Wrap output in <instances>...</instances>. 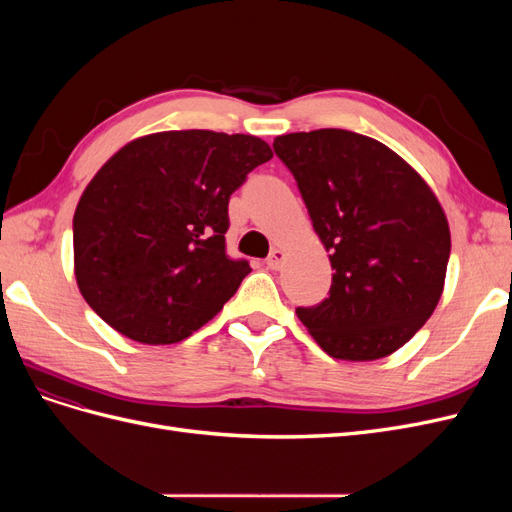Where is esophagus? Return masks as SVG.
Returning a JSON list of instances; mask_svg holds the SVG:
<instances>
[{
	"label": "esophagus",
	"mask_w": 512,
	"mask_h": 512,
	"mask_svg": "<svg viewBox=\"0 0 512 512\" xmlns=\"http://www.w3.org/2000/svg\"><path fill=\"white\" fill-rule=\"evenodd\" d=\"M284 260H286V254H284V250H273V252L269 254V258H267V267H269V269H273V271L282 269Z\"/></svg>",
	"instance_id": "1"
}]
</instances>
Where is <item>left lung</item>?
<instances>
[{
  "label": "left lung",
  "instance_id": "obj_1",
  "mask_svg": "<svg viewBox=\"0 0 512 512\" xmlns=\"http://www.w3.org/2000/svg\"><path fill=\"white\" fill-rule=\"evenodd\" d=\"M329 252L333 282L297 307L316 344L339 361H376L414 337L436 309L451 230L427 181L376 138L324 128L277 136Z\"/></svg>",
  "mask_w": 512,
  "mask_h": 512
}]
</instances>
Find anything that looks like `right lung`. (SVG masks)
<instances>
[{
    "label": "right lung",
    "instance_id": "right-lung-1",
    "mask_svg": "<svg viewBox=\"0 0 512 512\" xmlns=\"http://www.w3.org/2000/svg\"><path fill=\"white\" fill-rule=\"evenodd\" d=\"M271 158L258 136L211 130L123 145L74 211V275L89 307L151 346L207 324L252 271L226 256L230 194Z\"/></svg>",
    "mask_w": 512,
    "mask_h": 512
}]
</instances>
